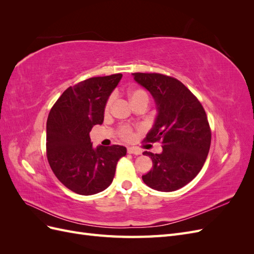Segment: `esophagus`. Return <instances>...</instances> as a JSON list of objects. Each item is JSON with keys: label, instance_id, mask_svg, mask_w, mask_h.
Listing matches in <instances>:
<instances>
[{"label": "esophagus", "instance_id": "1", "mask_svg": "<svg viewBox=\"0 0 254 254\" xmlns=\"http://www.w3.org/2000/svg\"><path fill=\"white\" fill-rule=\"evenodd\" d=\"M127 152L128 153H132V155H141V150L136 149L134 147H128L127 148Z\"/></svg>", "mask_w": 254, "mask_h": 254}]
</instances>
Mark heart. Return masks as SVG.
<instances>
[{"label":"heart","mask_w":254,"mask_h":254,"mask_svg":"<svg viewBox=\"0 0 254 254\" xmlns=\"http://www.w3.org/2000/svg\"><path fill=\"white\" fill-rule=\"evenodd\" d=\"M129 98H130V101H131L132 105L137 103V102H142V101H145L147 103L149 102V95H148L147 92H146L143 89H133V90L130 91L129 92ZM112 102H113L112 97H109L108 101L106 102V105H105V112L106 113H108L110 111L111 106H112ZM119 135L123 141L129 142V141H131L133 139L134 133H133L132 128H130L129 126H122L119 129Z\"/></svg>","instance_id":"heart-1"}]
</instances>
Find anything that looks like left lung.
I'll use <instances>...</instances> for the list:
<instances>
[{
  "label": "left lung",
  "mask_w": 254,
  "mask_h": 254,
  "mask_svg": "<svg viewBox=\"0 0 254 254\" xmlns=\"http://www.w3.org/2000/svg\"><path fill=\"white\" fill-rule=\"evenodd\" d=\"M158 107V117L145 142L162 143L163 151H144L152 168L142 179L146 186L173 191L193 180L205 162L211 145V128L201 103L184 84L159 73H133Z\"/></svg>",
  "instance_id": "8db88e82"
}]
</instances>
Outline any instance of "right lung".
Here are the masks:
<instances>
[{"instance_id":"add662e5","label":"right lung","mask_w":254,"mask_h":254,"mask_svg":"<svg viewBox=\"0 0 254 254\" xmlns=\"http://www.w3.org/2000/svg\"><path fill=\"white\" fill-rule=\"evenodd\" d=\"M122 74L92 77L68 87L50 111L47 122V157L57 179L79 195L108 188L118 161L126 156L119 145L92 147L90 131L103 124L107 99Z\"/></svg>"}]
</instances>
